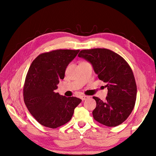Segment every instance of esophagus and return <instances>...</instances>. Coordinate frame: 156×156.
<instances>
[{
  "mask_svg": "<svg viewBox=\"0 0 156 156\" xmlns=\"http://www.w3.org/2000/svg\"><path fill=\"white\" fill-rule=\"evenodd\" d=\"M88 98H89V96H85V95H83V96H81V99L83 101L87 100V99H88Z\"/></svg>",
  "mask_w": 156,
  "mask_h": 156,
  "instance_id": "1",
  "label": "esophagus"
}]
</instances>
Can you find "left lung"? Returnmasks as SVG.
Instances as JSON below:
<instances>
[{"label":"left lung","instance_id":"left-lung-1","mask_svg":"<svg viewBox=\"0 0 156 156\" xmlns=\"http://www.w3.org/2000/svg\"><path fill=\"white\" fill-rule=\"evenodd\" d=\"M78 56L92 64L108 90L104 101L93 97L96 101L94 119L108 127L123 123L133 111L136 97L135 80L129 64L121 56L107 49L82 50Z\"/></svg>","mask_w":156,"mask_h":156}]
</instances>
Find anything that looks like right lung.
I'll return each instance as SVG.
<instances>
[{"label": "right lung", "instance_id": "add662e5", "mask_svg": "<svg viewBox=\"0 0 156 156\" xmlns=\"http://www.w3.org/2000/svg\"><path fill=\"white\" fill-rule=\"evenodd\" d=\"M79 50L58 49L38 55L26 77L23 96L30 114L42 126L56 128L69 122L81 100L56 93L68 64Z\"/></svg>", "mask_w": 156, "mask_h": 156}]
</instances>
